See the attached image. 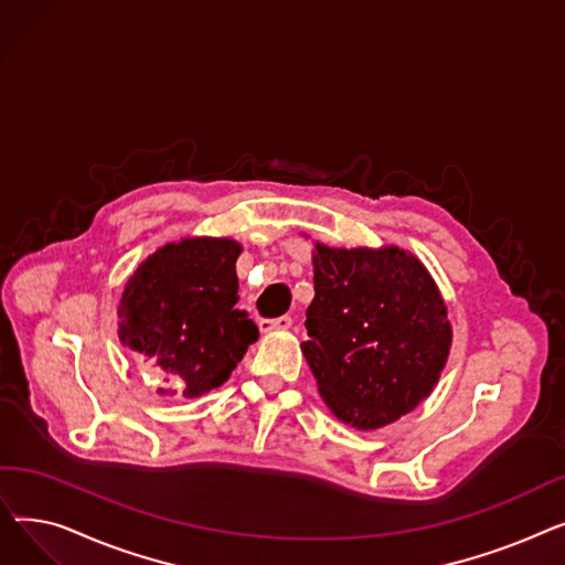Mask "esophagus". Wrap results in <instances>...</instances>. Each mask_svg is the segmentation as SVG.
Instances as JSON below:
<instances>
[{
  "instance_id": "34e87169",
  "label": "esophagus",
  "mask_w": 565,
  "mask_h": 565,
  "mask_svg": "<svg viewBox=\"0 0 565 565\" xmlns=\"http://www.w3.org/2000/svg\"><path fill=\"white\" fill-rule=\"evenodd\" d=\"M290 318L288 316H279V318H265L258 322V330L263 334H270V332H279V330H288L290 328Z\"/></svg>"
}]
</instances>
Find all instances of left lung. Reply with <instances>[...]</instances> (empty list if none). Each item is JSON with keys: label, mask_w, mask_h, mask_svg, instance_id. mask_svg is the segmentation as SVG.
I'll list each match as a JSON object with an SVG mask.
<instances>
[{"label": "left lung", "mask_w": 565, "mask_h": 565, "mask_svg": "<svg viewBox=\"0 0 565 565\" xmlns=\"http://www.w3.org/2000/svg\"><path fill=\"white\" fill-rule=\"evenodd\" d=\"M302 352L334 417L377 430L422 405L447 366L454 330L428 267L407 249L316 243Z\"/></svg>", "instance_id": "obj_1"}]
</instances>
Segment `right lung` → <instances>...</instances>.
Wrapping results in <instances>:
<instances>
[{
	"instance_id": "right-lung-1",
	"label": "right lung",
	"mask_w": 565,
	"mask_h": 565,
	"mask_svg": "<svg viewBox=\"0 0 565 565\" xmlns=\"http://www.w3.org/2000/svg\"><path fill=\"white\" fill-rule=\"evenodd\" d=\"M241 254L233 237H183L158 247L126 281L118 339L164 375L160 396L199 398L222 387L258 339L256 322L235 309Z\"/></svg>"
}]
</instances>
